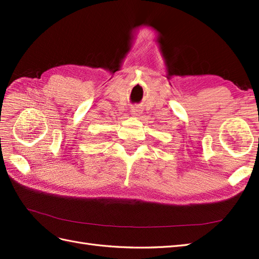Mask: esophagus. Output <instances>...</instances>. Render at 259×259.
I'll return each mask as SVG.
<instances>
[{"mask_svg":"<svg viewBox=\"0 0 259 259\" xmlns=\"http://www.w3.org/2000/svg\"><path fill=\"white\" fill-rule=\"evenodd\" d=\"M141 113V110L139 108H133L131 109V114L133 115H138Z\"/></svg>","mask_w":259,"mask_h":259,"instance_id":"1","label":"esophagus"}]
</instances>
